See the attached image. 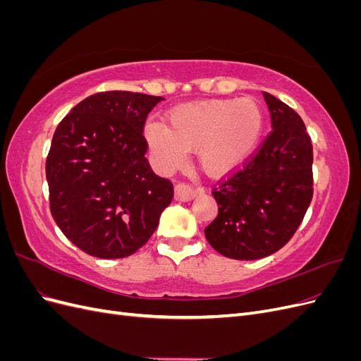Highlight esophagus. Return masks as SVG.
Here are the masks:
<instances>
[{
    "label": "esophagus",
    "mask_w": 361,
    "mask_h": 361,
    "mask_svg": "<svg viewBox=\"0 0 361 361\" xmlns=\"http://www.w3.org/2000/svg\"><path fill=\"white\" fill-rule=\"evenodd\" d=\"M202 191L200 188L197 190V192ZM195 195L194 188L191 187L190 183H185V182H179L176 187H174V199L179 200V202H188L191 200Z\"/></svg>",
    "instance_id": "34e87169"
}]
</instances>
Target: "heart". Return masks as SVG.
I'll use <instances>...</instances> for the list:
<instances>
[{"label": "heart", "mask_w": 361, "mask_h": 361, "mask_svg": "<svg viewBox=\"0 0 361 361\" xmlns=\"http://www.w3.org/2000/svg\"><path fill=\"white\" fill-rule=\"evenodd\" d=\"M264 129L259 105L241 97L236 101H209L174 108L166 126L149 122L145 137L161 169L178 167L185 150H199L204 170L223 174L250 157Z\"/></svg>", "instance_id": "heart-1"}]
</instances>
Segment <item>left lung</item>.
Masks as SVG:
<instances>
[{
    "instance_id": "obj_1",
    "label": "left lung",
    "mask_w": 361,
    "mask_h": 361,
    "mask_svg": "<svg viewBox=\"0 0 361 361\" xmlns=\"http://www.w3.org/2000/svg\"><path fill=\"white\" fill-rule=\"evenodd\" d=\"M269 134L239 169L214 185L218 215L204 228L218 253L267 257L297 232L313 197V146L298 113L264 92Z\"/></svg>"
}]
</instances>
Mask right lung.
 Listing matches in <instances>:
<instances>
[{"instance_id": "obj_1", "label": "right lung", "mask_w": 361, "mask_h": 361, "mask_svg": "<svg viewBox=\"0 0 361 361\" xmlns=\"http://www.w3.org/2000/svg\"><path fill=\"white\" fill-rule=\"evenodd\" d=\"M161 96L99 92L59 123L47 158L49 209L60 231L101 259L134 255L157 231L173 183L150 169L146 118Z\"/></svg>"}]
</instances>
